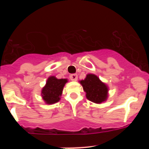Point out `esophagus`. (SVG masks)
<instances>
[{
    "mask_svg": "<svg viewBox=\"0 0 149 149\" xmlns=\"http://www.w3.org/2000/svg\"><path fill=\"white\" fill-rule=\"evenodd\" d=\"M70 79L71 80H73V81H76L78 79V75L77 74H71L70 75Z\"/></svg>",
    "mask_w": 149,
    "mask_h": 149,
    "instance_id": "34e87169",
    "label": "esophagus"
}]
</instances>
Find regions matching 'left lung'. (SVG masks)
Returning a JSON list of instances; mask_svg holds the SVG:
<instances>
[{"label":"left lung","mask_w":149,"mask_h":149,"mask_svg":"<svg viewBox=\"0 0 149 149\" xmlns=\"http://www.w3.org/2000/svg\"><path fill=\"white\" fill-rule=\"evenodd\" d=\"M86 97L88 100L97 104H100L107 99L108 88L97 76L94 74L87 75L85 80L80 81Z\"/></svg>","instance_id":"8db88e82"}]
</instances>
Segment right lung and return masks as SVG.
Instances as JSON below:
<instances>
[{
    "label": "right lung",
    "mask_w": 149,
    "mask_h": 149,
    "mask_svg": "<svg viewBox=\"0 0 149 149\" xmlns=\"http://www.w3.org/2000/svg\"><path fill=\"white\" fill-rule=\"evenodd\" d=\"M66 82V79H57L54 76L49 77L42 90V99L46 103L50 104L59 102Z\"/></svg>",
    "instance_id": "1"
}]
</instances>
